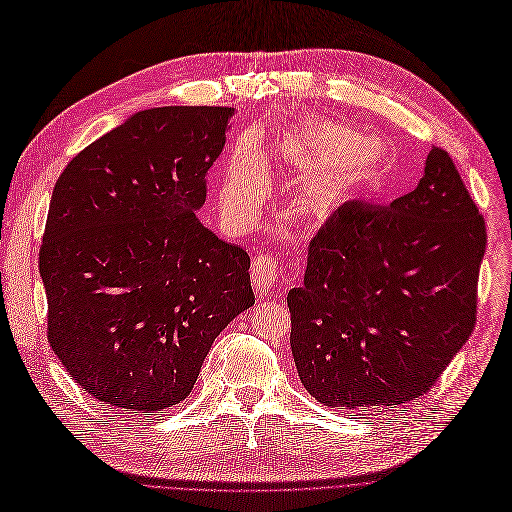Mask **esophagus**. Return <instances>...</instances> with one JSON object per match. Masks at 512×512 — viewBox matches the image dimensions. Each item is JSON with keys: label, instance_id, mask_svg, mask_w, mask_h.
I'll return each instance as SVG.
<instances>
[{"label": "esophagus", "instance_id": "obj_1", "mask_svg": "<svg viewBox=\"0 0 512 512\" xmlns=\"http://www.w3.org/2000/svg\"><path fill=\"white\" fill-rule=\"evenodd\" d=\"M252 286L260 298H267L279 279V264L273 256L260 254L252 262Z\"/></svg>", "mask_w": 512, "mask_h": 512}]
</instances>
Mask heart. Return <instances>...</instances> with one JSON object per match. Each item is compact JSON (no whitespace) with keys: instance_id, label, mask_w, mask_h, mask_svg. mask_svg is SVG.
<instances>
[{"instance_id":"b5f03b06","label":"heart","mask_w":512,"mask_h":512,"mask_svg":"<svg viewBox=\"0 0 512 512\" xmlns=\"http://www.w3.org/2000/svg\"><path fill=\"white\" fill-rule=\"evenodd\" d=\"M390 148L381 139L362 137L351 127L322 118H303L281 131L271 146L273 165L281 171L322 175L303 201L311 214H330L351 192L381 182L390 167ZM228 207L256 205L267 197V175L258 156L241 150L228 165L220 186Z\"/></svg>"}]
</instances>
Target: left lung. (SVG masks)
Returning <instances> with one entry per match:
<instances>
[{"instance_id": "obj_1", "label": "left lung", "mask_w": 512, "mask_h": 512, "mask_svg": "<svg viewBox=\"0 0 512 512\" xmlns=\"http://www.w3.org/2000/svg\"><path fill=\"white\" fill-rule=\"evenodd\" d=\"M485 245L479 207L440 148L409 195L341 205L309 243L305 284L288 292L305 390L347 411L424 396L477 322Z\"/></svg>"}]
</instances>
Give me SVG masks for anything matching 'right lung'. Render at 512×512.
<instances>
[{
	"label": "right lung",
	"mask_w": 512,
	"mask_h": 512,
	"mask_svg": "<svg viewBox=\"0 0 512 512\" xmlns=\"http://www.w3.org/2000/svg\"><path fill=\"white\" fill-rule=\"evenodd\" d=\"M233 114L137 112L74 156L52 190L40 248L48 341L112 409L184 400L211 343L254 305L248 252L197 218Z\"/></svg>",
	"instance_id": "right-lung-1"
}]
</instances>
